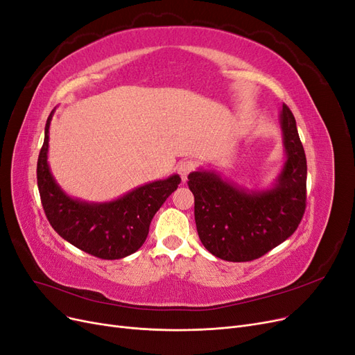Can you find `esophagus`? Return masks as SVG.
I'll use <instances>...</instances> for the list:
<instances>
[{
  "label": "esophagus",
  "mask_w": 355,
  "mask_h": 355,
  "mask_svg": "<svg viewBox=\"0 0 355 355\" xmlns=\"http://www.w3.org/2000/svg\"><path fill=\"white\" fill-rule=\"evenodd\" d=\"M194 167H196V164L192 163L191 159H184L182 161V163H179V166H178V171H179V175H180V178H182V180H187L188 179V176H189V173L192 170H194Z\"/></svg>",
  "instance_id": "1"
}]
</instances>
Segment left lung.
<instances>
[{
	"instance_id": "left-lung-1",
	"label": "left lung",
	"mask_w": 355,
	"mask_h": 355,
	"mask_svg": "<svg viewBox=\"0 0 355 355\" xmlns=\"http://www.w3.org/2000/svg\"><path fill=\"white\" fill-rule=\"evenodd\" d=\"M284 163L266 188H247L219 171L198 168L188 176L194 194L198 237L216 257L247 262L263 256L292 235L305 211L306 158L287 106L278 115Z\"/></svg>"
}]
</instances>
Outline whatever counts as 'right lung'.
I'll use <instances>...</instances> for the list:
<instances>
[{
    "mask_svg": "<svg viewBox=\"0 0 355 355\" xmlns=\"http://www.w3.org/2000/svg\"><path fill=\"white\" fill-rule=\"evenodd\" d=\"M55 111L47 118L37 164L41 202L50 225L63 240L101 259H121L135 253L145 243L155 213L180 184V176L148 182L103 202L68 196L49 166V135Z\"/></svg>",
    "mask_w": 355,
    "mask_h": 355,
    "instance_id": "obj_1",
    "label": "right lung"
}]
</instances>
